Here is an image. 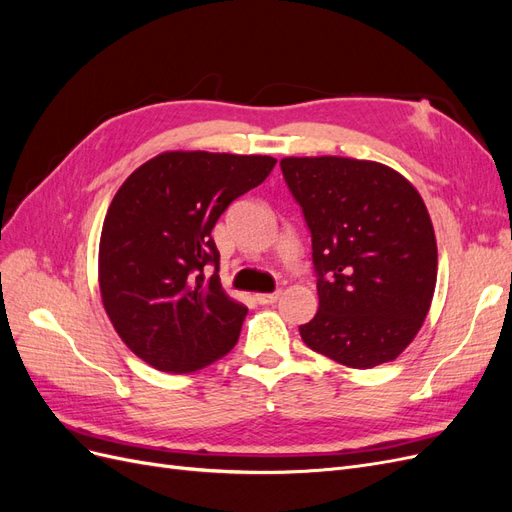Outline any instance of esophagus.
<instances>
[{"instance_id": "obj_1", "label": "esophagus", "mask_w": 512, "mask_h": 512, "mask_svg": "<svg viewBox=\"0 0 512 512\" xmlns=\"http://www.w3.org/2000/svg\"><path fill=\"white\" fill-rule=\"evenodd\" d=\"M280 290H275V292H262V294H256V301L260 303V305H271V303H275L277 299H280Z\"/></svg>"}]
</instances>
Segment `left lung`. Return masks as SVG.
Returning <instances> with one entry per match:
<instances>
[{"mask_svg":"<svg viewBox=\"0 0 512 512\" xmlns=\"http://www.w3.org/2000/svg\"><path fill=\"white\" fill-rule=\"evenodd\" d=\"M312 232L318 312L307 348L354 369L395 361L429 312L438 245L421 194L380 162L320 156L280 162Z\"/></svg>","mask_w":512,"mask_h":512,"instance_id":"obj_1","label":"left lung"}]
</instances>
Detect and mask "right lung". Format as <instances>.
Instances as JSON below:
<instances>
[{"label":"right lung","instance_id":"1","mask_svg":"<svg viewBox=\"0 0 512 512\" xmlns=\"http://www.w3.org/2000/svg\"><path fill=\"white\" fill-rule=\"evenodd\" d=\"M275 162L166 151L123 181L104 218L98 277L106 314L138 359L190 374L235 348L247 307L220 284L211 230ZM207 266L216 267L209 278Z\"/></svg>","mask_w":512,"mask_h":512}]
</instances>
